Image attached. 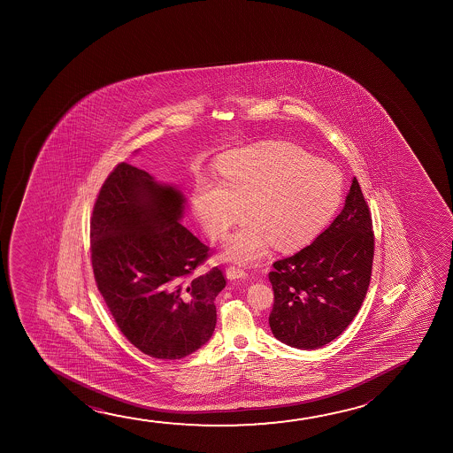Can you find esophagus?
Masks as SVG:
<instances>
[{
    "mask_svg": "<svg viewBox=\"0 0 453 453\" xmlns=\"http://www.w3.org/2000/svg\"><path fill=\"white\" fill-rule=\"evenodd\" d=\"M226 277L227 280H242L248 277V273L242 267L230 266L226 271Z\"/></svg>",
    "mask_w": 453,
    "mask_h": 453,
    "instance_id": "34e87169",
    "label": "esophagus"
}]
</instances>
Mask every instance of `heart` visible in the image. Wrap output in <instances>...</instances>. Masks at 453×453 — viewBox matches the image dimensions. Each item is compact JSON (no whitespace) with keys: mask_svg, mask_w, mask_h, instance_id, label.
<instances>
[{"mask_svg":"<svg viewBox=\"0 0 453 453\" xmlns=\"http://www.w3.org/2000/svg\"><path fill=\"white\" fill-rule=\"evenodd\" d=\"M223 180L203 178L193 190L195 215L219 240L242 217L250 219L224 242L227 260L257 263L273 242L297 248L328 223L341 204L343 180L331 162L289 142L235 150L219 162Z\"/></svg>","mask_w":453,"mask_h":453,"instance_id":"heart-1","label":"heart"}]
</instances>
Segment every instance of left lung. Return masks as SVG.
I'll use <instances>...</instances> for the list:
<instances>
[{
  "mask_svg": "<svg viewBox=\"0 0 453 453\" xmlns=\"http://www.w3.org/2000/svg\"><path fill=\"white\" fill-rule=\"evenodd\" d=\"M372 215L356 178L334 221L297 254L273 263L269 326L298 349L334 341L359 312L372 279Z\"/></svg>",
  "mask_w": 453,
  "mask_h": 453,
  "instance_id": "8db88e82",
  "label": "left lung"
}]
</instances>
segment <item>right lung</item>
Instances as JSON below:
<instances>
[{
    "label": "right lung",
    "mask_w": 453,
    "mask_h": 453,
    "mask_svg": "<svg viewBox=\"0 0 453 453\" xmlns=\"http://www.w3.org/2000/svg\"><path fill=\"white\" fill-rule=\"evenodd\" d=\"M186 196L130 164L106 178L91 218L94 277L128 341L155 359H182L211 341L226 279L199 273L209 248L180 221Z\"/></svg>",
    "instance_id": "1"
}]
</instances>
